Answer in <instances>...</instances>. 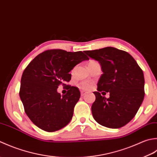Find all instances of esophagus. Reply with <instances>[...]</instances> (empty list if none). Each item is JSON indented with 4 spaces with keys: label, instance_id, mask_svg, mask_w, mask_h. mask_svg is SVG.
I'll return each instance as SVG.
<instances>
[{
    "label": "esophagus",
    "instance_id": "34e87169",
    "mask_svg": "<svg viewBox=\"0 0 157 157\" xmlns=\"http://www.w3.org/2000/svg\"><path fill=\"white\" fill-rule=\"evenodd\" d=\"M87 93L85 92V91H81V96H85V95L87 94Z\"/></svg>",
    "mask_w": 157,
    "mask_h": 157
}]
</instances>
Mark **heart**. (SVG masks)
I'll return each instance as SVG.
<instances>
[{"instance_id": "b5f03b06", "label": "heart", "mask_w": 157, "mask_h": 157, "mask_svg": "<svg viewBox=\"0 0 157 157\" xmlns=\"http://www.w3.org/2000/svg\"><path fill=\"white\" fill-rule=\"evenodd\" d=\"M95 62H95V61H91V62H89L88 66L91 65V64H92V63H94ZM72 74L74 73V70H73L72 71ZM79 87H80V88H81L82 89H84V90H89V89H90L91 88L92 84H91V82H90L84 81V82H82L80 83Z\"/></svg>"}]
</instances>
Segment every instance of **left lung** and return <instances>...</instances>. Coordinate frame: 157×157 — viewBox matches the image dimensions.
<instances>
[{"instance_id": "8db88e82", "label": "left lung", "mask_w": 157, "mask_h": 157, "mask_svg": "<svg viewBox=\"0 0 157 157\" xmlns=\"http://www.w3.org/2000/svg\"><path fill=\"white\" fill-rule=\"evenodd\" d=\"M84 52L98 61L103 72L98 82V91L94 92L93 117L108 128L124 126L135 117L144 98L142 70L129 53L117 48L107 47ZM103 90L110 93L109 98L101 95Z\"/></svg>"}]
</instances>
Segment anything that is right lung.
<instances>
[{"mask_svg":"<svg viewBox=\"0 0 157 157\" xmlns=\"http://www.w3.org/2000/svg\"><path fill=\"white\" fill-rule=\"evenodd\" d=\"M88 59L82 52L52 49L40 53L28 65L21 76L20 97L25 113L35 125L53 132L70 123L81 93L65 82L71 80L69 72L74 67ZM60 84L68 87L66 94L57 92Z\"/></svg>","mask_w":157,"mask_h":157,"instance_id":"add662e5","label":"right lung"}]
</instances>
